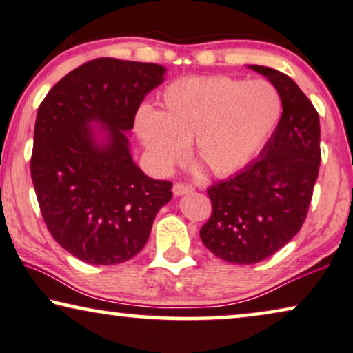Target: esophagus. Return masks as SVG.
<instances>
[{"label":"esophagus","mask_w":353,"mask_h":353,"mask_svg":"<svg viewBox=\"0 0 353 353\" xmlns=\"http://www.w3.org/2000/svg\"><path fill=\"white\" fill-rule=\"evenodd\" d=\"M194 191V188H192L191 185H188V183H175L173 185V194L175 196H181V194H186V192H191Z\"/></svg>","instance_id":"34e87169"}]
</instances>
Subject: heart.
<instances>
[{"label":"heart","mask_w":353,"mask_h":353,"mask_svg":"<svg viewBox=\"0 0 353 353\" xmlns=\"http://www.w3.org/2000/svg\"><path fill=\"white\" fill-rule=\"evenodd\" d=\"M281 114V94L268 81L190 77L162 91L157 110L139 109L134 128L161 170L180 161L191 143L197 162L226 175L262 149Z\"/></svg>","instance_id":"1"}]
</instances>
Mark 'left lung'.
I'll return each mask as SVG.
<instances>
[{"label": "left lung", "mask_w": 353, "mask_h": 353, "mask_svg": "<svg viewBox=\"0 0 353 353\" xmlns=\"http://www.w3.org/2000/svg\"><path fill=\"white\" fill-rule=\"evenodd\" d=\"M281 94L283 114L260 157L207 190L212 214L201 239L230 263H259L278 252L307 219L321 162L320 117L286 74L250 65Z\"/></svg>", "instance_id": "obj_1"}]
</instances>
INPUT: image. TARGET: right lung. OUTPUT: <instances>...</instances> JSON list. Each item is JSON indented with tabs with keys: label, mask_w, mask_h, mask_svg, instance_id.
<instances>
[{
	"label": "right lung",
	"mask_w": 353,
	"mask_h": 353,
	"mask_svg": "<svg viewBox=\"0 0 353 353\" xmlns=\"http://www.w3.org/2000/svg\"><path fill=\"white\" fill-rule=\"evenodd\" d=\"M163 74L152 62L99 57L62 77L38 108L30 159L38 205L56 243L81 262L133 259L172 199V181L144 175L123 133ZM90 121L108 127V145L95 146Z\"/></svg>",
	"instance_id": "obj_1"
}]
</instances>
